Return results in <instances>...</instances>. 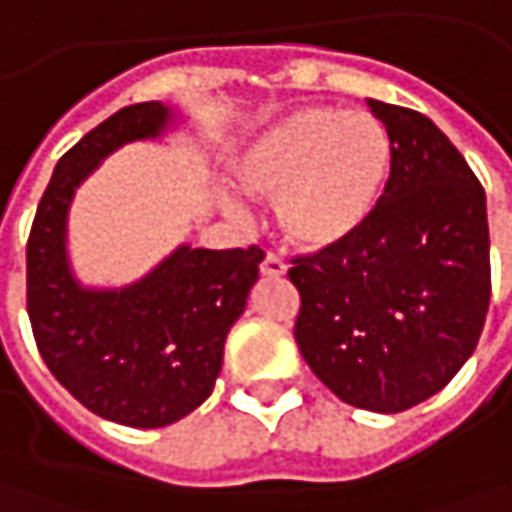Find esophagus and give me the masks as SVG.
Segmentation results:
<instances>
[{"instance_id": "obj_1", "label": "esophagus", "mask_w": 512, "mask_h": 512, "mask_svg": "<svg viewBox=\"0 0 512 512\" xmlns=\"http://www.w3.org/2000/svg\"><path fill=\"white\" fill-rule=\"evenodd\" d=\"M259 270H262L264 278L287 276V264L281 262L278 256H273V253H270V256H264V262H262V267H259Z\"/></svg>"}]
</instances>
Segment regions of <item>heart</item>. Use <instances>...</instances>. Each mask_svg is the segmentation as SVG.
<instances>
[{
	"mask_svg": "<svg viewBox=\"0 0 512 512\" xmlns=\"http://www.w3.org/2000/svg\"><path fill=\"white\" fill-rule=\"evenodd\" d=\"M236 183L273 200L281 239L317 253L343 245L373 220L393 172V144L368 111L306 105L259 130L231 158ZM231 217L242 214L222 197Z\"/></svg>",
	"mask_w": 512,
	"mask_h": 512,
	"instance_id": "b5f03b06",
	"label": "heart"
}]
</instances>
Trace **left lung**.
Masks as SVG:
<instances>
[{"instance_id": "8db88e82", "label": "left lung", "mask_w": 512, "mask_h": 512, "mask_svg": "<svg viewBox=\"0 0 512 512\" xmlns=\"http://www.w3.org/2000/svg\"><path fill=\"white\" fill-rule=\"evenodd\" d=\"M393 172L354 239L298 256L295 340L345 404L404 412L435 396L474 354L491 303L485 189L429 116L368 100Z\"/></svg>"}]
</instances>
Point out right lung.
Here are the masks:
<instances>
[{
  "mask_svg": "<svg viewBox=\"0 0 512 512\" xmlns=\"http://www.w3.org/2000/svg\"><path fill=\"white\" fill-rule=\"evenodd\" d=\"M175 119L164 102H139L88 130L55 164L27 239V315L47 368L94 415L136 429L175 424L211 396L225 337L264 259L256 245H178L125 287H86L74 276V192L119 147L161 139Z\"/></svg>",
  "mask_w": 512,
  "mask_h": 512,
  "instance_id": "right-lung-1",
  "label": "right lung"
}]
</instances>
